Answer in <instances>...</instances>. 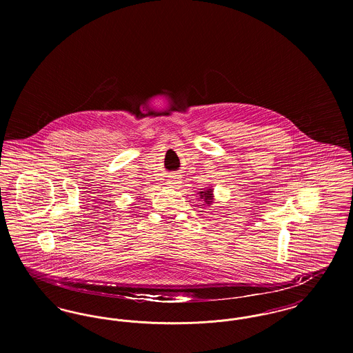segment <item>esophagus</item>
<instances>
[{"mask_svg": "<svg viewBox=\"0 0 353 353\" xmlns=\"http://www.w3.org/2000/svg\"><path fill=\"white\" fill-rule=\"evenodd\" d=\"M169 184L173 185V186H176V185L179 184V181H177V180H176V177L173 176V177L169 180Z\"/></svg>", "mask_w": 353, "mask_h": 353, "instance_id": "1", "label": "esophagus"}]
</instances>
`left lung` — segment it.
<instances>
[{
  "mask_svg": "<svg viewBox=\"0 0 353 353\" xmlns=\"http://www.w3.org/2000/svg\"><path fill=\"white\" fill-rule=\"evenodd\" d=\"M212 193H213V190L212 189H208V190H205V192H200V194H201V199H205V202L206 203H210L212 202Z\"/></svg>",
  "mask_w": 353,
  "mask_h": 353,
  "instance_id": "1",
  "label": "left lung"
}]
</instances>
